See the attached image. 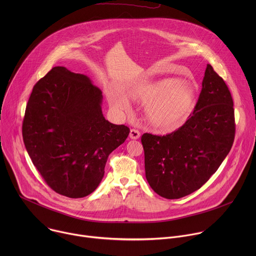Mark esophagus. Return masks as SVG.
Here are the masks:
<instances>
[{
	"label": "esophagus",
	"mask_w": 256,
	"mask_h": 256,
	"mask_svg": "<svg viewBox=\"0 0 256 256\" xmlns=\"http://www.w3.org/2000/svg\"><path fill=\"white\" fill-rule=\"evenodd\" d=\"M140 136V132L138 130H134V128L130 130V138L138 140Z\"/></svg>",
	"instance_id": "34e87169"
}]
</instances>
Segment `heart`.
Wrapping results in <instances>:
<instances>
[{"label": "heart", "mask_w": 256, "mask_h": 256, "mask_svg": "<svg viewBox=\"0 0 256 256\" xmlns=\"http://www.w3.org/2000/svg\"><path fill=\"white\" fill-rule=\"evenodd\" d=\"M196 88L186 82L166 79L148 87L138 88L132 93L134 99L150 102L147 106L149 122L162 130H173L184 124L190 116L196 100ZM110 104L122 110L128 102L120 95L109 97Z\"/></svg>", "instance_id": "1"}]
</instances>
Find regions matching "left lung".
Masks as SVG:
<instances>
[{
  "instance_id": "left-lung-1",
  "label": "left lung",
  "mask_w": 256,
  "mask_h": 256,
  "mask_svg": "<svg viewBox=\"0 0 256 256\" xmlns=\"http://www.w3.org/2000/svg\"><path fill=\"white\" fill-rule=\"evenodd\" d=\"M234 138L231 93L225 81L208 64L198 100L186 124L166 136H142L146 178L162 198L188 196L220 167Z\"/></svg>"
}]
</instances>
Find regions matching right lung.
Here are the masks:
<instances>
[{
    "label": "right lung",
    "mask_w": 256,
    "mask_h": 256,
    "mask_svg": "<svg viewBox=\"0 0 256 256\" xmlns=\"http://www.w3.org/2000/svg\"><path fill=\"white\" fill-rule=\"evenodd\" d=\"M101 90L82 74L54 66L33 87L22 136L33 165L56 192L79 198L101 182L109 154L130 128L106 120Z\"/></svg>",
    "instance_id": "1"
}]
</instances>
